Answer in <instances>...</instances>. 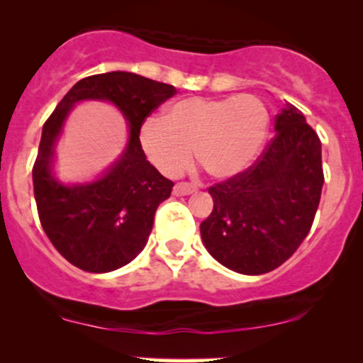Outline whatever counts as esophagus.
<instances>
[{
	"instance_id": "1",
	"label": "esophagus",
	"mask_w": 363,
	"mask_h": 363,
	"mask_svg": "<svg viewBox=\"0 0 363 363\" xmlns=\"http://www.w3.org/2000/svg\"><path fill=\"white\" fill-rule=\"evenodd\" d=\"M194 191H196V186L189 184V182H177V184L174 186V194L176 196H187L194 193Z\"/></svg>"
}]
</instances>
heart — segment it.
I'll use <instances>...</instances> for the list:
<instances>
[{"label":"heart","mask_w":363,"mask_h":363,"mask_svg":"<svg viewBox=\"0 0 363 363\" xmlns=\"http://www.w3.org/2000/svg\"><path fill=\"white\" fill-rule=\"evenodd\" d=\"M269 133V112L249 94L227 99H182L164 119L141 126L145 155L162 174L176 177L193 158L215 179H230L256 160Z\"/></svg>","instance_id":"b5f03b06"}]
</instances>
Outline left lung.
<instances>
[{"instance_id": "1", "label": "left lung", "mask_w": 363, "mask_h": 363, "mask_svg": "<svg viewBox=\"0 0 363 363\" xmlns=\"http://www.w3.org/2000/svg\"><path fill=\"white\" fill-rule=\"evenodd\" d=\"M261 157L244 172L211 186L213 211L199 225L208 252L242 274L277 269L309 234L324 184L320 140L286 104Z\"/></svg>"}]
</instances>
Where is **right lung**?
Returning a JSON list of instances; mask_svg holds the SVG:
<instances>
[{
  "mask_svg": "<svg viewBox=\"0 0 363 363\" xmlns=\"http://www.w3.org/2000/svg\"><path fill=\"white\" fill-rule=\"evenodd\" d=\"M177 90L136 73L91 74L72 86L44 123L32 179L40 225L57 252L89 273H109L143 251L158 205L174 182L147 160L140 143L145 119ZM82 100H107L123 112L130 140L97 182L66 186L52 176L55 141L69 111Z\"/></svg>",
  "mask_w": 363,
  "mask_h": 363,
  "instance_id": "add662e5",
  "label": "right lung"
}]
</instances>
